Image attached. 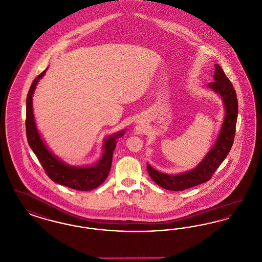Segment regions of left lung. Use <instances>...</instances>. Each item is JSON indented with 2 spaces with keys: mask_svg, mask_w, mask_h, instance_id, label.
I'll use <instances>...</instances> for the list:
<instances>
[{
  "mask_svg": "<svg viewBox=\"0 0 262 262\" xmlns=\"http://www.w3.org/2000/svg\"><path fill=\"white\" fill-rule=\"evenodd\" d=\"M214 81L208 87L218 93L224 102L225 117L216 143L194 169L178 175H168L154 169L147 163V169L152 181L169 191H183L208 181L230 151L236 133L238 117V99L232 82L220 66L214 64Z\"/></svg>",
  "mask_w": 262,
  "mask_h": 262,
  "instance_id": "obj_1",
  "label": "left lung"
}]
</instances>
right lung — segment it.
Listing matches in <instances>:
<instances>
[{"label":"right lung","instance_id":"1","mask_svg":"<svg viewBox=\"0 0 262 262\" xmlns=\"http://www.w3.org/2000/svg\"><path fill=\"white\" fill-rule=\"evenodd\" d=\"M45 72L46 70H44L35 78L27 94L25 128L28 144L51 180L74 190L91 191L99 187L106 179L112 167L113 155L116 146V138L122 136L124 133L123 131L116 133L104 141V152L102 158L93 166L75 167L62 163L47 148L35 125L32 95L38 81L44 76Z\"/></svg>","mask_w":262,"mask_h":262}]
</instances>
